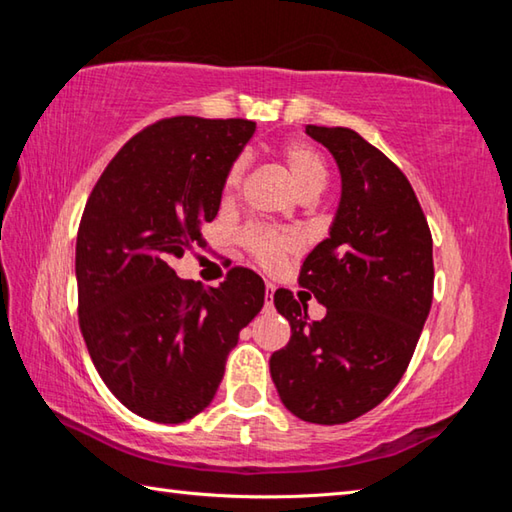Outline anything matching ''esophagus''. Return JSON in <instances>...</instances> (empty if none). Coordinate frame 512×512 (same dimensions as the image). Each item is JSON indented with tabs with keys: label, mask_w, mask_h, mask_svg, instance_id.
Masks as SVG:
<instances>
[{
	"label": "esophagus",
	"mask_w": 512,
	"mask_h": 512,
	"mask_svg": "<svg viewBox=\"0 0 512 512\" xmlns=\"http://www.w3.org/2000/svg\"><path fill=\"white\" fill-rule=\"evenodd\" d=\"M273 296H275V287H273L271 282H268V284H266V291H264V298H266V307H268V309L273 307Z\"/></svg>",
	"instance_id": "esophagus-1"
}]
</instances>
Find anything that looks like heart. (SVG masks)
Listing matches in <instances>:
<instances>
[{
  "label": "heart",
  "instance_id": "heart-1",
  "mask_svg": "<svg viewBox=\"0 0 512 512\" xmlns=\"http://www.w3.org/2000/svg\"><path fill=\"white\" fill-rule=\"evenodd\" d=\"M280 155L284 164H287V171L291 173L293 183H296L298 192L302 196H318L323 192V187L327 183L325 162L309 144L289 142L282 146ZM246 169H248V160L244 155L232 162L223 185L225 196H232L241 187ZM244 244L250 253H253L257 262H262L264 266H275L277 262H282L284 255L300 248V235L293 230L259 228L257 225V228H250L244 232Z\"/></svg>",
  "mask_w": 512,
  "mask_h": 512
}]
</instances>
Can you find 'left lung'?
I'll return each instance as SVG.
<instances>
[{
  "instance_id": "8db88e82",
  "label": "left lung",
  "mask_w": 512,
  "mask_h": 512,
  "mask_svg": "<svg viewBox=\"0 0 512 512\" xmlns=\"http://www.w3.org/2000/svg\"><path fill=\"white\" fill-rule=\"evenodd\" d=\"M305 133L341 173L329 235L300 271L327 314L309 323L305 300L275 291L291 339L268 366L296 418L343 424L384 402L409 366L431 309L433 244L411 183L384 153L350 128Z\"/></svg>"
}]
</instances>
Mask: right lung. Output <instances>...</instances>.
Segmentation results:
<instances>
[{"instance_id": "add662e5", "label": "right lung", "mask_w": 512, "mask_h": 512, "mask_svg": "<svg viewBox=\"0 0 512 512\" xmlns=\"http://www.w3.org/2000/svg\"><path fill=\"white\" fill-rule=\"evenodd\" d=\"M255 128L248 119H162L124 144L85 205L81 332L103 384L140 418L178 424L201 413L239 332L264 307V280L248 268L207 289L171 268L203 244Z\"/></svg>"}]
</instances>
